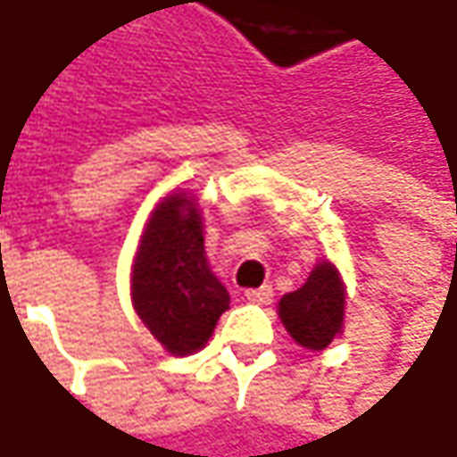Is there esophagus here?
I'll list each match as a JSON object with an SVG mask.
<instances>
[{"mask_svg":"<svg viewBox=\"0 0 457 457\" xmlns=\"http://www.w3.org/2000/svg\"><path fill=\"white\" fill-rule=\"evenodd\" d=\"M244 297H246L249 303H256V305H270L274 297L272 285H262V287H256V290H246L244 292Z\"/></svg>","mask_w":457,"mask_h":457,"instance_id":"1","label":"esophagus"}]
</instances>
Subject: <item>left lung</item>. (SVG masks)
Returning <instances> with one entry per match:
<instances>
[{
    "mask_svg": "<svg viewBox=\"0 0 457 457\" xmlns=\"http://www.w3.org/2000/svg\"><path fill=\"white\" fill-rule=\"evenodd\" d=\"M279 320L292 341L310 351H323L343 333L345 285L333 262H318L300 290L287 292L279 305Z\"/></svg>",
    "mask_w": 457,
    "mask_h": 457,
    "instance_id": "8db88e82",
    "label": "left lung"
}]
</instances>
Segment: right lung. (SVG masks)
Segmentation results:
<instances>
[{"label":"right lung","mask_w":457,"mask_h":457,"mask_svg":"<svg viewBox=\"0 0 457 457\" xmlns=\"http://www.w3.org/2000/svg\"><path fill=\"white\" fill-rule=\"evenodd\" d=\"M228 303L205 256L198 201L172 190L154 205L134 254V310L167 353L187 356L208 343Z\"/></svg>","instance_id":"1"}]
</instances>
